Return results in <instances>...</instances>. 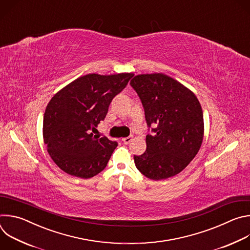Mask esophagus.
I'll return each mask as SVG.
<instances>
[{"label": "esophagus", "mask_w": 250, "mask_h": 250, "mask_svg": "<svg viewBox=\"0 0 250 250\" xmlns=\"http://www.w3.org/2000/svg\"><path fill=\"white\" fill-rule=\"evenodd\" d=\"M132 138H133V136L130 135V136H127V137H124L122 140H123V142H124L125 145H128L129 142L132 140Z\"/></svg>", "instance_id": "obj_1"}]
</instances>
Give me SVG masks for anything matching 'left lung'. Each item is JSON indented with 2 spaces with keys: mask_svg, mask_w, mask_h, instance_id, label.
I'll list each match as a JSON object with an SVG mask.
<instances>
[{
  "mask_svg": "<svg viewBox=\"0 0 250 250\" xmlns=\"http://www.w3.org/2000/svg\"><path fill=\"white\" fill-rule=\"evenodd\" d=\"M130 86L144 105L151 130L146 135V152L133 156L135 166L152 180L175 176L187 167L201 147V104L193 92L162 73L134 76Z\"/></svg>",
  "mask_w": 250,
  "mask_h": 250,
  "instance_id": "8db88e82",
  "label": "left lung"
}]
</instances>
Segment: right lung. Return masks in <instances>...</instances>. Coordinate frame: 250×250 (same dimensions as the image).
Wrapping results in <instances>:
<instances>
[{"label":"right lung","instance_id":"obj_1","mask_svg":"<svg viewBox=\"0 0 250 250\" xmlns=\"http://www.w3.org/2000/svg\"><path fill=\"white\" fill-rule=\"evenodd\" d=\"M132 76L88 74L50 100L43 117V138L50 157L61 170L88 179L105 168L118 142L93 132Z\"/></svg>","mask_w":250,"mask_h":250}]
</instances>
